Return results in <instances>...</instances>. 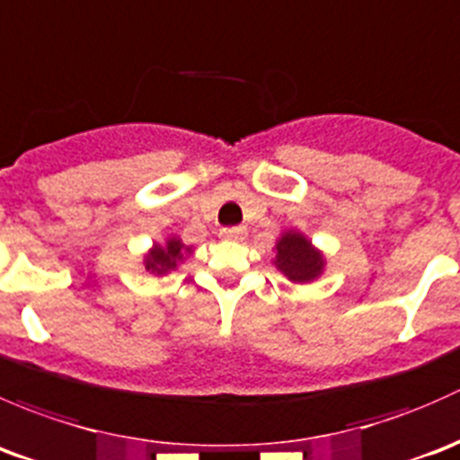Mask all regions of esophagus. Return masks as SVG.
<instances>
[{"label":"esophagus","instance_id":"34e87169","mask_svg":"<svg viewBox=\"0 0 460 460\" xmlns=\"http://www.w3.org/2000/svg\"><path fill=\"white\" fill-rule=\"evenodd\" d=\"M245 234H248V228H245V226H234V228H224L219 232L221 239L226 241H241Z\"/></svg>","mask_w":460,"mask_h":460}]
</instances>
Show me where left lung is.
<instances>
[{
	"label": "left lung",
	"instance_id": "obj_1",
	"mask_svg": "<svg viewBox=\"0 0 460 460\" xmlns=\"http://www.w3.org/2000/svg\"><path fill=\"white\" fill-rule=\"evenodd\" d=\"M274 265L295 283H310L321 277L325 259L301 232L288 230L277 241V259Z\"/></svg>",
	"mask_w": 460,
	"mask_h": 460
}]
</instances>
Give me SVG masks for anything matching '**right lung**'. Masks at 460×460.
Returning <instances> with one entry per match:
<instances>
[{
	"instance_id": "1",
	"label": "right lung",
	"mask_w": 460,
	"mask_h": 460,
	"mask_svg": "<svg viewBox=\"0 0 460 460\" xmlns=\"http://www.w3.org/2000/svg\"><path fill=\"white\" fill-rule=\"evenodd\" d=\"M192 250L183 243L177 236H170L164 245L155 243L150 248V252L146 254L144 265L148 272L153 274H168L170 270L177 268V263H181L186 259V254H190Z\"/></svg>"
}]
</instances>
